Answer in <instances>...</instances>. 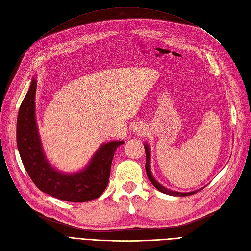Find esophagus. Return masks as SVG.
I'll return each instance as SVG.
<instances>
[{"label":"esophagus","mask_w":251,"mask_h":251,"mask_svg":"<svg viewBox=\"0 0 251 251\" xmlns=\"http://www.w3.org/2000/svg\"><path fill=\"white\" fill-rule=\"evenodd\" d=\"M143 130H144V128H142V126H135V127H134V132L138 133L139 135L143 134Z\"/></svg>","instance_id":"1"}]
</instances>
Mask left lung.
I'll list each match as a JSON object with an SVG mask.
<instances>
[{"label": "left lung", "instance_id": "1", "mask_svg": "<svg viewBox=\"0 0 251 251\" xmlns=\"http://www.w3.org/2000/svg\"><path fill=\"white\" fill-rule=\"evenodd\" d=\"M144 150H146V155H147V163H146V171H147V175H148V178L149 180L151 181V183L153 184L159 192H161L163 194H166V195H170V196H178V197H185V196H189V195H194L196 194L198 191H200V189H198V191H195V192H191V193H179V192H174V191H171V189H168L166 187L162 186L159 182H157L155 180V178L153 177V175H151V168H150V148L147 143H144ZM202 189V188H201Z\"/></svg>", "mask_w": 251, "mask_h": 251}]
</instances>
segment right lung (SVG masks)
I'll list each match as a JSON object with an SVG mask.
<instances>
[{
    "label": "right lung",
    "mask_w": 251,
    "mask_h": 251,
    "mask_svg": "<svg viewBox=\"0 0 251 251\" xmlns=\"http://www.w3.org/2000/svg\"><path fill=\"white\" fill-rule=\"evenodd\" d=\"M36 79L33 78L19 110L17 143L29 177L40 191L68 202L94 200L109 183L111 164L117 148L124 141L103 143L85 169L67 174L55 170L45 156L35 119Z\"/></svg>",
    "instance_id": "1"
}]
</instances>
